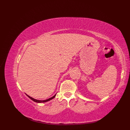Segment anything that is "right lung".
Here are the masks:
<instances>
[{
	"mask_svg": "<svg viewBox=\"0 0 130 130\" xmlns=\"http://www.w3.org/2000/svg\"><path fill=\"white\" fill-rule=\"evenodd\" d=\"M26 95L28 96L30 99H31L32 100H33L34 101H35V102H36V103H45V102H47V101H50V100H52L53 99H54V98L56 96V94H55V95H54L53 96H52V98H49V99H46V100H37V99H34V98H32V97H31V96H30L29 95H27V94H26Z\"/></svg>",
	"mask_w": 130,
	"mask_h": 130,
	"instance_id": "1",
	"label": "right lung"
}]
</instances>
